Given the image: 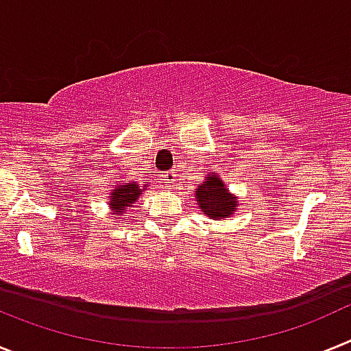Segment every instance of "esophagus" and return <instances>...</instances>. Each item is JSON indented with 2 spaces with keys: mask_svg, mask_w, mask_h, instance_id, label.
Returning a JSON list of instances; mask_svg holds the SVG:
<instances>
[{
  "mask_svg": "<svg viewBox=\"0 0 351 351\" xmlns=\"http://www.w3.org/2000/svg\"><path fill=\"white\" fill-rule=\"evenodd\" d=\"M178 173L173 172V170H169V172H165L163 173V176H161V181L165 182V184H169V186H173V182L178 181Z\"/></svg>",
  "mask_w": 351,
  "mask_h": 351,
  "instance_id": "esophagus-1",
  "label": "esophagus"
}]
</instances>
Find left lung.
<instances>
[{
  "mask_svg": "<svg viewBox=\"0 0 351 351\" xmlns=\"http://www.w3.org/2000/svg\"><path fill=\"white\" fill-rule=\"evenodd\" d=\"M198 207L210 219L232 218L239 207V198L228 190L218 173L209 172L202 184L195 190Z\"/></svg>",
  "mask_w": 351,
  "mask_h": 351,
  "instance_id": "8db88e82",
  "label": "left lung"
}]
</instances>
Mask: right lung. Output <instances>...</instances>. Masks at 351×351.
I'll return each mask as SVG.
<instances>
[{
  "label": "right lung",
  "instance_id": "obj_1",
  "mask_svg": "<svg viewBox=\"0 0 351 351\" xmlns=\"http://www.w3.org/2000/svg\"><path fill=\"white\" fill-rule=\"evenodd\" d=\"M114 188L110 190V197H108V207H110V214L112 218H119L125 216L126 209L132 207L142 197V191L147 188V184L138 186L135 181H119L117 184H112Z\"/></svg>",
  "mask_w": 351,
  "mask_h": 351
}]
</instances>
